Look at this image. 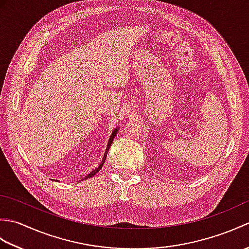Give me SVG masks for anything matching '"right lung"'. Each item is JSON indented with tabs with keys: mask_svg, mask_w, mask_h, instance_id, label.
I'll return each mask as SVG.
<instances>
[{
	"mask_svg": "<svg viewBox=\"0 0 249 249\" xmlns=\"http://www.w3.org/2000/svg\"><path fill=\"white\" fill-rule=\"evenodd\" d=\"M119 131V128H115L113 131H112V134H111V136H110V139H109V141H108V144H107V147H106V152H105V154H104V157H103V160H102V162L99 163V166L97 167V168H95L94 170L92 171V172H89L88 176L84 178H92V177H94L95 174H96L100 169H102V167H103V165H104V162H105V160H106V157H107V154H108V151H109V149H110V145L112 144V141H113V139H114V137H115V135H116V133H118Z\"/></svg>",
	"mask_w": 249,
	"mask_h": 249,
	"instance_id": "obj_1",
	"label": "right lung"
}]
</instances>
